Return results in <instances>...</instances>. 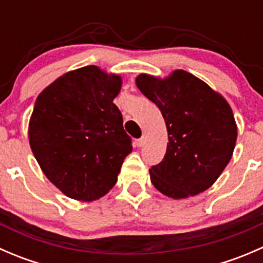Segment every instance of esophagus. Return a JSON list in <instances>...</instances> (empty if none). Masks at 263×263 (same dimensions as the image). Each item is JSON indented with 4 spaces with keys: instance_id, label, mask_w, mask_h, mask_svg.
Segmentation results:
<instances>
[{
    "instance_id": "esophagus-1",
    "label": "esophagus",
    "mask_w": 263,
    "mask_h": 263,
    "mask_svg": "<svg viewBox=\"0 0 263 263\" xmlns=\"http://www.w3.org/2000/svg\"><path fill=\"white\" fill-rule=\"evenodd\" d=\"M145 142H146V137H144L142 136L141 139H139L136 141V145H137V147H142L145 145Z\"/></svg>"
}]
</instances>
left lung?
Wrapping results in <instances>:
<instances>
[{
    "label": "left lung",
    "instance_id": "1",
    "mask_svg": "<svg viewBox=\"0 0 263 263\" xmlns=\"http://www.w3.org/2000/svg\"><path fill=\"white\" fill-rule=\"evenodd\" d=\"M136 85L161 110L168 131L165 156L148 171L154 187L174 200L210 188L237 142V123L227 99L184 70L164 79L140 73Z\"/></svg>",
    "mask_w": 263,
    "mask_h": 263
}]
</instances>
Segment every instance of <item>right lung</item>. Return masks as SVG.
Here are the masks:
<instances>
[{"instance_id":"1","label":"right lung","mask_w":263,"mask_h":263,"mask_svg":"<svg viewBox=\"0 0 263 263\" xmlns=\"http://www.w3.org/2000/svg\"><path fill=\"white\" fill-rule=\"evenodd\" d=\"M122 78L94 65L68 71L38 95L29 144L44 176L63 195L98 200L116 184L131 137L113 103Z\"/></svg>"}]
</instances>
